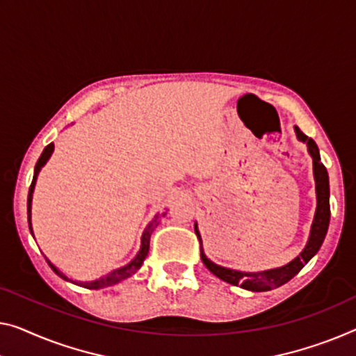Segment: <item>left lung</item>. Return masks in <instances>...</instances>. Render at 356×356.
<instances>
[{
    "label": "left lung",
    "mask_w": 356,
    "mask_h": 356,
    "mask_svg": "<svg viewBox=\"0 0 356 356\" xmlns=\"http://www.w3.org/2000/svg\"><path fill=\"white\" fill-rule=\"evenodd\" d=\"M296 134H297V139L305 142L307 147H309V153L312 160H314L316 211H315L314 222H312L309 241H307L304 251H302L294 261H291L289 264H286L280 268H272V270H267V272H257V273L238 272V270H233V268L220 267V265L211 262L209 259L204 256L203 248H201V261H203V264L206 265V268H208L211 273H214L217 278L224 280L233 286H240V288L254 291V293H261V291H270L273 288H278V286L288 283L291 278H294L296 275L304 268V265L315 256L318 249L321 248L323 241H325L327 227H330V217H331L330 177H327L325 164L321 163L320 150H318L315 140L309 139L305 134H302L297 127H296ZM195 232L200 238V232L196 224H195ZM200 243H201V238H200Z\"/></svg>",
    "instance_id": "obj_1"
}]
</instances>
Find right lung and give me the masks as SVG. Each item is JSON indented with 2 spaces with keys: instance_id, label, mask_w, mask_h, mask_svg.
I'll use <instances>...</instances> for the list:
<instances>
[{
  "instance_id": "1",
  "label": "right lung",
  "mask_w": 356,
  "mask_h": 356,
  "mask_svg": "<svg viewBox=\"0 0 356 356\" xmlns=\"http://www.w3.org/2000/svg\"><path fill=\"white\" fill-rule=\"evenodd\" d=\"M52 152H54V144H49L47 145L44 150H42L41 156L38 158V161H36V166H35V174H33V180H31V185H30V190H29V200H26V214H29V227H30V232L31 235H33V230H31V222H30V217H31V198H33V190H35V184H36V177H38V174L41 171V168L44 166L46 161L49 160ZM166 216V212H163L161 217ZM158 217L160 216H155V219H153V222H150V224L147 225V229L144 230V233H142V241H140V251L137 252V256L132 259V261L124 265V267L121 268H116L113 270V272H110L105 275V277L95 280V281H86V283H83V281H73L72 278H68L67 275H63L59 268L56 267V265H52L49 261H47V264H49V267L54 270L56 275H59L60 278L70 281V283H75L78 286H83V288L86 289H102V288H107V286H113L116 283H120V281H123L126 278H129L131 275H134L137 270L140 268V265L144 264L147 254H148V249H150V236H152V232L155 227L158 225Z\"/></svg>"
}]
</instances>
